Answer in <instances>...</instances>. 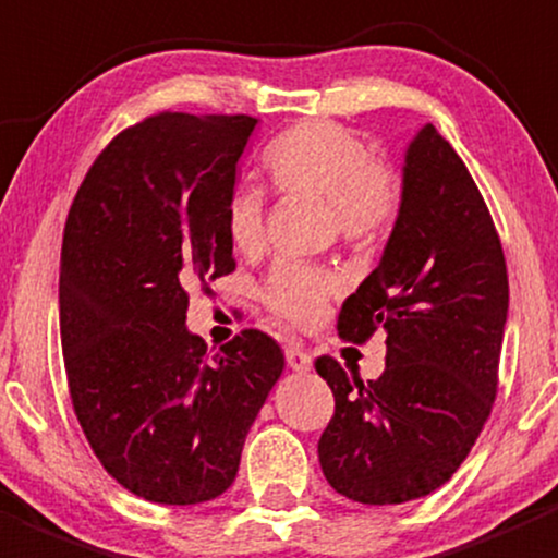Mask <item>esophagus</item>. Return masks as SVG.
<instances>
[{
  "instance_id": "esophagus-1",
  "label": "esophagus",
  "mask_w": 558,
  "mask_h": 558,
  "mask_svg": "<svg viewBox=\"0 0 558 558\" xmlns=\"http://www.w3.org/2000/svg\"><path fill=\"white\" fill-rule=\"evenodd\" d=\"M286 362H289V367L296 369V373H305V369H311V353H307L300 342H289V345H286Z\"/></svg>"
}]
</instances>
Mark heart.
<instances>
[{"instance_id": "b5f03b06", "label": "heart", "mask_w": 558, "mask_h": 558, "mask_svg": "<svg viewBox=\"0 0 558 558\" xmlns=\"http://www.w3.org/2000/svg\"><path fill=\"white\" fill-rule=\"evenodd\" d=\"M264 172L278 194L311 196L329 205L342 243L373 247L386 238L402 213L404 189L399 174L375 159L373 148L351 129L331 121H302L280 134L264 154ZM223 232L240 256H258L264 247V196L240 185L223 205ZM342 278L329 267L278 262L264 278L258 296L278 320L315 326L324 318Z\"/></svg>"}]
</instances>
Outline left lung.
<instances>
[{"label": "left lung", "mask_w": 558, "mask_h": 558, "mask_svg": "<svg viewBox=\"0 0 558 558\" xmlns=\"http://www.w3.org/2000/svg\"><path fill=\"white\" fill-rule=\"evenodd\" d=\"M402 189L384 258L337 318V335L359 345L384 331L386 369L364 384L337 359H315L335 393L320 470L362 505L410 502L451 481L492 415L508 318L497 227L435 126L410 143Z\"/></svg>", "instance_id": "1"}]
</instances>
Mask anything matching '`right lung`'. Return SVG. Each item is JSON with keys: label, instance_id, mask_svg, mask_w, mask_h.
<instances>
[{"label": "right lung", "instance_id": "obj_1", "mask_svg": "<svg viewBox=\"0 0 558 558\" xmlns=\"http://www.w3.org/2000/svg\"><path fill=\"white\" fill-rule=\"evenodd\" d=\"M253 116L156 112L97 156L61 245L59 324L81 429L126 492L196 505L232 486L283 351L243 329L218 353L185 329L189 286L234 272L223 205Z\"/></svg>", "mask_w": 558, "mask_h": 558}]
</instances>
